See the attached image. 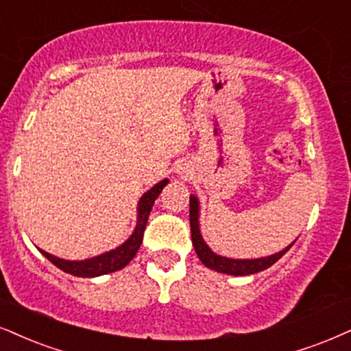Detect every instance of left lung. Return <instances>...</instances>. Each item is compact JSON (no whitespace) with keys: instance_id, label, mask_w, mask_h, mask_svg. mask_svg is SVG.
<instances>
[{"instance_id":"left-lung-1","label":"left lung","mask_w":351,"mask_h":351,"mask_svg":"<svg viewBox=\"0 0 351 351\" xmlns=\"http://www.w3.org/2000/svg\"><path fill=\"white\" fill-rule=\"evenodd\" d=\"M198 216H200V203L195 195H190V232H192V244L195 247V252L200 258L202 263L205 267L211 268V270L219 271V274L226 275H234V276H244V275H252L257 271L267 270L268 267H271L276 261H280L285 254L291 249V245L295 242L285 247L280 252L274 255H268V257L261 258H228L221 257V255L215 254L213 250L208 247L203 236L200 234V226H198Z\"/></svg>"}]
</instances>
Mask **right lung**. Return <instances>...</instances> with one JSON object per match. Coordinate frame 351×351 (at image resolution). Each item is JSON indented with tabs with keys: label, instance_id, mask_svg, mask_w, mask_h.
<instances>
[{
	"label": "right lung",
	"instance_id": "1",
	"mask_svg": "<svg viewBox=\"0 0 351 351\" xmlns=\"http://www.w3.org/2000/svg\"><path fill=\"white\" fill-rule=\"evenodd\" d=\"M167 184L169 179L161 180V182L156 184L153 189H149L148 192L140 198V202H138V218L135 231H133V234L130 236L122 245H119V247L112 249L106 254L96 255V257L93 258H86V261H64V258L55 257V255L45 252V250L42 249L38 250H40L55 267H58L60 270L75 276H83V278H93V276H101L112 274V271L122 270L125 265H128L130 261L136 255L138 249H140L146 223H148L154 200L159 197V193L162 192V189L166 187Z\"/></svg>",
	"mask_w": 351,
	"mask_h": 351
}]
</instances>
